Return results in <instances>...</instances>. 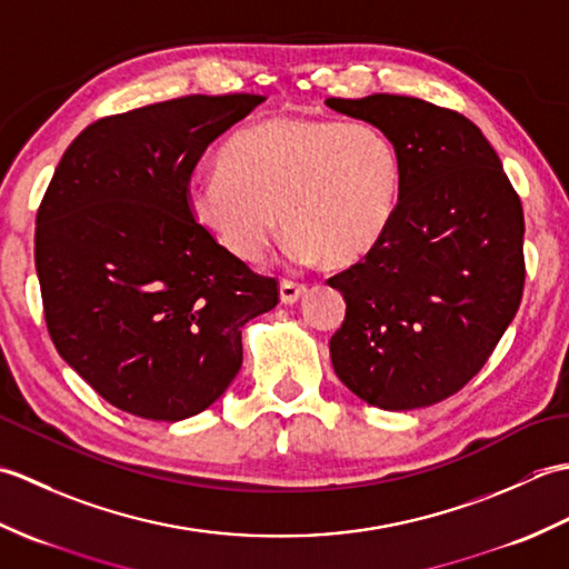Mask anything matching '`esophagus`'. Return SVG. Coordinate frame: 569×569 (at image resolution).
<instances>
[{"mask_svg": "<svg viewBox=\"0 0 569 569\" xmlns=\"http://www.w3.org/2000/svg\"><path fill=\"white\" fill-rule=\"evenodd\" d=\"M308 288L303 283H293V281H281L278 283V298H281L283 306H293L300 298L306 296Z\"/></svg>", "mask_w": 569, "mask_h": 569, "instance_id": "1", "label": "esophagus"}]
</instances>
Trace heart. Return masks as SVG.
<instances>
[{"label":"heart","mask_w":569,"mask_h":569,"mask_svg":"<svg viewBox=\"0 0 569 569\" xmlns=\"http://www.w3.org/2000/svg\"><path fill=\"white\" fill-rule=\"evenodd\" d=\"M401 159L369 124L271 117L239 131L217 153V173L186 190L190 220L241 263L271 247L281 217L300 263L349 266L389 229Z\"/></svg>","instance_id":"heart-1"}]
</instances>
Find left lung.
<instances>
[{"instance_id": "1", "label": "left lung", "mask_w": 569, "mask_h": 569, "mask_svg": "<svg viewBox=\"0 0 569 569\" xmlns=\"http://www.w3.org/2000/svg\"><path fill=\"white\" fill-rule=\"evenodd\" d=\"M325 104L383 131L403 171L383 239L328 281L347 303L335 373L369 406H432L485 367L521 303V200L462 114L383 92Z\"/></svg>"}]
</instances>
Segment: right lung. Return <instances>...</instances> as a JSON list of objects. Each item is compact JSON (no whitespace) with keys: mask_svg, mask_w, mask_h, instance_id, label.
Returning a JSON list of instances; mask_svg holds the SVG:
<instances>
[{"mask_svg":"<svg viewBox=\"0 0 569 569\" xmlns=\"http://www.w3.org/2000/svg\"><path fill=\"white\" fill-rule=\"evenodd\" d=\"M259 94H190L90 124L36 214V273L58 355L119 410L186 420L241 367V328L278 303L190 220L200 156Z\"/></svg>","mask_w":569,"mask_h":569,"instance_id":"add662e5","label":"right lung"}]
</instances>
